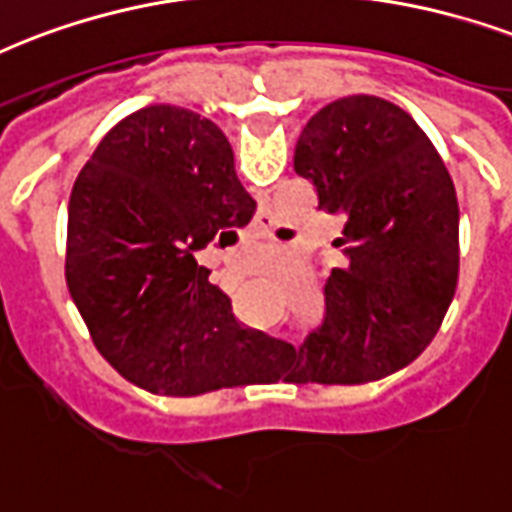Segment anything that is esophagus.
Wrapping results in <instances>:
<instances>
[{
    "mask_svg": "<svg viewBox=\"0 0 512 512\" xmlns=\"http://www.w3.org/2000/svg\"><path fill=\"white\" fill-rule=\"evenodd\" d=\"M257 228H260V233H268V220H265V217H260V220H257Z\"/></svg>",
    "mask_w": 512,
    "mask_h": 512,
    "instance_id": "34e87169",
    "label": "esophagus"
}]
</instances>
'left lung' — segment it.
<instances>
[{"label":"left lung","instance_id":"1","mask_svg":"<svg viewBox=\"0 0 512 512\" xmlns=\"http://www.w3.org/2000/svg\"><path fill=\"white\" fill-rule=\"evenodd\" d=\"M295 171L343 214L346 265L325 284V322L273 378L376 381L427 349L459 279V201L446 163L405 109L346 96L311 117Z\"/></svg>","mask_w":512,"mask_h":512}]
</instances>
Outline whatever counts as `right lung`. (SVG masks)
Wrapping results in <instances>:
<instances>
[{"label": "right lung", "mask_w": 512, "mask_h": 512, "mask_svg": "<svg viewBox=\"0 0 512 512\" xmlns=\"http://www.w3.org/2000/svg\"><path fill=\"white\" fill-rule=\"evenodd\" d=\"M252 214L230 142L190 109H136L101 139L69 195L66 287L120 376L166 397L255 384L265 335L195 263Z\"/></svg>", "instance_id": "right-lung-1"}]
</instances>
